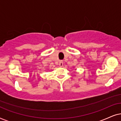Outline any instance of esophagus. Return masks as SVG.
I'll list each match as a JSON object with an SVG mask.
<instances>
[{"mask_svg":"<svg viewBox=\"0 0 121 121\" xmlns=\"http://www.w3.org/2000/svg\"><path fill=\"white\" fill-rule=\"evenodd\" d=\"M63 65H64V62L62 61H60V62H59V65H60V66L62 67V66H63Z\"/></svg>","mask_w":121,"mask_h":121,"instance_id":"esophagus-1","label":"esophagus"}]
</instances>
